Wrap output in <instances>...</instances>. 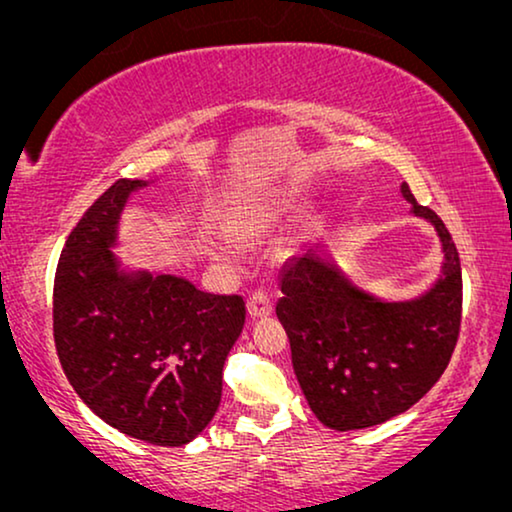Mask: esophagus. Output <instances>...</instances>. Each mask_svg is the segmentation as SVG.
Wrapping results in <instances>:
<instances>
[{
    "mask_svg": "<svg viewBox=\"0 0 512 512\" xmlns=\"http://www.w3.org/2000/svg\"><path fill=\"white\" fill-rule=\"evenodd\" d=\"M247 312L251 319H263V317H270L272 314V303H270V296L265 291H254L247 300Z\"/></svg>",
    "mask_w": 512,
    "mask_h": 512,
    "instance_id": "1",
    "label": "esophagus"
}]
</instances>
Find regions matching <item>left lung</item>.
Segmentation results:
<instances>
[{
    "label": "left lung",
    "mask_w": 512,
    "mask_h": 512,
    "mask_svg": "<svg viewBox=\"0 0 512 512\" xmlns=\"http://www.w3.org/2000/svg\"><path fill=\"white\" fill-rule=\"evenodd\" d=\"M412 214L443 242V277L422 298L384 303L363 293L314 249L282 272L277 317L291 342L300 389L328 429L356 431L412 408L445 373L461 328V263L450 230L401 186Z\"/></svg>",
    "instance_id": "obj_1"
}]
</instances>
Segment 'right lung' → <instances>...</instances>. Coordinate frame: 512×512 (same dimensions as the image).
<instances>
[{"mask_svg": "<svg viewBox=\"0 0 512 512\" xmlns=\"http://www.w3.org/2000/svg\"><path fill=\"white\" fill-rule=\"evenodd\" d=\"M146 181L118 179L69 233L53 284V338L69 384L97 417L151 445L191 443L221 403L244 300L174 275L118 270L116 226Z\"/></svg>", "mask_w": 512, "mask_h": 512, "instance_id": "add662e5", "label": "right lung"}]
</instances>
